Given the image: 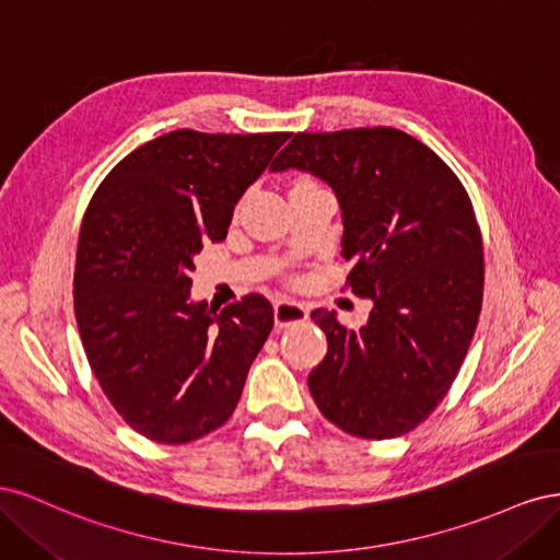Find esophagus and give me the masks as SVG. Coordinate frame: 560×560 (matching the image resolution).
<instances>
[{
	"instance_id": "esophagus-1",
	"label": "esophagus",
	"mask_w": 560,
	"mask_h": 560,
	"mask_svg": "<svg viewBox=\"0 0 560 560\" xmlns=\"http://www.w3.org/2000/svg\"><path fill=\"white\" fill-rule=\"evenodd\" d=\"M273 315H276L278 327H292V325H299V322L308 319V308L303 306V303L282 299L273 306Z\"/></svg>"
}]
</instances>
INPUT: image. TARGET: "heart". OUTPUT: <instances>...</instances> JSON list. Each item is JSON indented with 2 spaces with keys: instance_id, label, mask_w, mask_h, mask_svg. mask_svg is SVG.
<instances>
[{
  "instance_id": "b5f03b06",
  "label": "heart",
  "mask_w": 560,
  "mask_h": 560,
  "mask_svg": "<svg viewBox=\"0 0 560 560\" xmlns=\"http://www.w3.org/2000/svg\"><path fill=\"white\" fill-rule=\"evenodd\" d=\"M301 182H303V179H301Z\"/></svg>"
}]
</instances>
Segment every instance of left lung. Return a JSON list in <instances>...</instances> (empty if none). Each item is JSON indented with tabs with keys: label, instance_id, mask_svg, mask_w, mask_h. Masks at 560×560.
Instances as JSON below:
<instances>
[{
	"label": "left lung",
	"instance_id": "8db88e82",
	"mask_svg": "<svg viewBox=\"0 0 560 560\" xmlns=\"http://www.w3.org/2000/svg\"><path fill=\"white\" fill-rule=\"evenodd\" d=\"M311 173L341 206L348 284L374 301L348 329L313 311L327 354L308 376L329 422L393 439L425 420L453 385L483 301V243L463 182L397 128L296 132L270 165Z\"/></svg>",
	"mask_w": 560,
	"mask_h": 560
}]
</instances>
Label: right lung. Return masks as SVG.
<instances>
[{"mask_svg":"<svg viewBox=\"0 0 560 560\" xmlns=\"http://www.w3.org/2000/svg\"><path fill=\"white\" fill-rule=\"evenodd\" d=\"M290 132L173 130L138 147L83 214L74 313L89 364L128 425L159 444L222 428L273 329L261 294L191 301L194 257L226 238L235 202Z\"/></svg>","mask_w":560,"mask_h":560,"instance_id":"add662e5","label":"right lung"}]
</instances>
